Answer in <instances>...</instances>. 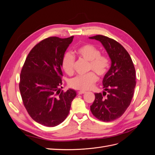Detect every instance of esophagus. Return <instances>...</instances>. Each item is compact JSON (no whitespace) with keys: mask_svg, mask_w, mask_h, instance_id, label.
Returning a JSON list of instances; mask_svg holds the SVG:
<instances>
[{"mask_svg":"<svg viewBox=\"0 0 155 155\" xmlns=\"http://www.w3.org/2000/svg\"><path fill=\"white\" fill-rule=\"evenodd\" d=\"M85 93H86L85 91H78V94H79V95L82 94H85Z\"/></svg>","mask_w":155,"mask_h":155,"instance_id":"1","label":"esophagus"}]
</instances>
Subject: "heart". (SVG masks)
<instances>
[{"label": "heart", "instance_id": "1", "mask_svg": "<svg viewBox=\"0 0 155 155\" xmlns=\"http://www.w3.org/2000/svg\"><path fill=\"white\" fill-rule=\"evenodd\" d=\"M76 52L87 61H89V69L93 70L99 76H104L109 68V60L105 55H101L100 51L94 46L90 44L81 45ZM75 59L70 53H66L62 59L61 67L64 72L72 75L74 72ZM97 81L96 74L91 72L83 76H78L69 81L70 87L80 91L90 90Z\"/></svg>", "mask_w": 155, "mask_h": 155}]
</instances>
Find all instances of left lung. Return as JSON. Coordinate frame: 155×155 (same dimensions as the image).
I'll return each mask as SVG.
<instances>
[{"label":"left lung","mask_w":155,"mask_h":155,"mask_svg":"<svg viewBox=\"0 0 155 155\" xmlns=\"http://www.w3.org/2000/svg\"><path fill=\"white\" fill-rule=\"evenodd\" d=\"M89 38L99 41L111 60L103 79L104 91L95 94L91 110L98 120L112 121L122 116L130 104L136 86L135 68L127 51L116 41L101 35Z\"/></svg>","instance_id":"1"}]
</instances>
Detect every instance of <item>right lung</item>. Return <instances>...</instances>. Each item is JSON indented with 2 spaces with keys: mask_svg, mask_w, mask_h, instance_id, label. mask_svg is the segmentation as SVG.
<instances>
[{
  "mask_svg": "<svg viewBox=\"0 0 155 155\" xmlns=\"http://www.w3.org/2000/svg\"><path fill=\"white\" fill-rule=\"evenodd\" d=\"M74 36L61 39L50 37L37 44L23 65L19 90L28 113L36 122L57 126L66 119L76 92H61V62Z\"/></svg>",
  "mask_w": 155,
  "mask_h": 155,
  "instance_id": "add662e5",
  "label": "right lung"
}]
</instances>
